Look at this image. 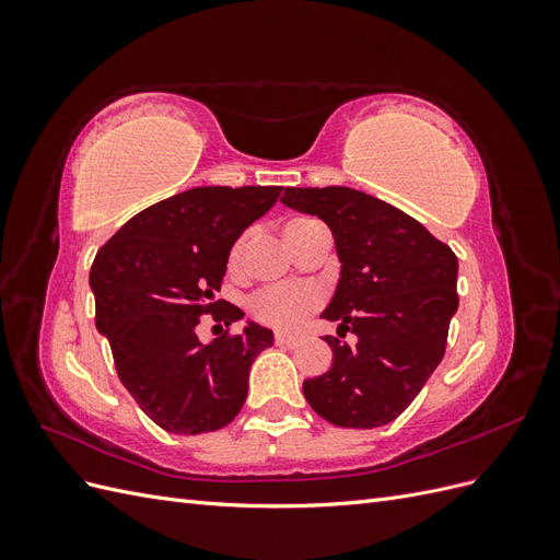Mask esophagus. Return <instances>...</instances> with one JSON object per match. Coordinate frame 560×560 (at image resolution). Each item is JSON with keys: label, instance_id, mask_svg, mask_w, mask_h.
I'll return each mask as SVG.
<instances>
[{"label": "esophagus", "instance_id": "esophagus-1", "mask_svg": "<svg viewBox=\"0 0 560 560\" xmlns=\"http://www.w3.org/2000/svg\"><path fill=\"white\" fill-rule=\"evenodd\" d=\"M273 341H276V346H280V348H294V346L301 343V336H292V334L278 331Z\"/></svg>", "mask_w": 560, "mask_h": 560}]
</instances>
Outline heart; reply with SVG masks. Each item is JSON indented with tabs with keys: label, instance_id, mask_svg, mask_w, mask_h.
Segmentation results:
<instances>
[{
	"label": "heart",
	"instance_id": "heart-1",
	"mask_svg": "<svg viewBox=\"0 0 560 560\" xmlns=\"http://www.w3.org/2000/svg\"><path fill=\"white\" fill-rule=\"evenodd\" d=\"M317 224L315 219L308 217H296L290 219L284 226V238L290 241L292 235L301 233ZM247 249V235L238 238V243L231 249V266H238L245 257ZM319 306V292L315 287L301 284V287H266L249 299V313L257 317L261 325L276 327V329H294L303 319H306L315 308Z\"/></svg>",
	"mask_w": 560,
	"mask_h": 560
}]
</instances>
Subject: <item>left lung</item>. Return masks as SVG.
Listing matches in <instances>:
<instances>
[{"instance_id":"1","label":"left lung","mask_w":560,"mask_h":560,"mask_svg":"<svg viewBox=\"0 0 560 560\" xmlns=\"http://www.w3.org/2000/svg\"><path fill=\"white\" fill-rule=\"evenodd\" d=\"M280 200L331 229L341 278L322 317L358 336L354 346L325 336L331 369L303 381V395L331 425H387L444 358L457 257L413 217L348 186H287Z\"/></svg>"}]
</instances>
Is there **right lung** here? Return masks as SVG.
Here are the masks:
<instances>
[{"mask_svg":"<svg viewBox=\"0 0 560 560\" xmlns=\"http://www.w3.org/2000/svg\"><path fill=\"white\" fill-rule=\"evenodd\" d=\"M282 186H196L142 210L100 247L91 266L95 327L112 346L116 374L140 409L173 434L214 432L238 416L252 362L273 331L200 343V315L229 327L245 313L214 301L229 252L276 206Z\"/></svg>","mask_w":560,"mask_h":560,"instance_id":"1","label":"right lung"}]
</instances>
